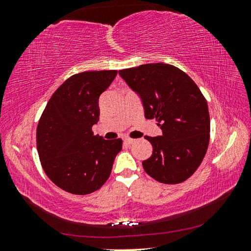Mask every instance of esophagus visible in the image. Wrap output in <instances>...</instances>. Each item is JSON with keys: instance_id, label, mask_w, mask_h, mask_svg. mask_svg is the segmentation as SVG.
I'll use <instances>...</instances> for the list:
<instances>
[{"instance_id": "1", "label": "esophagus", "mask_w": 251, "mask_h": 251, "mask_svg": "<svg viewBox=\"0 0 251 251\" xmlns=\"http://www.w3.org/2000/svg\"><path fill=\"white\" fill-rule=\"evenodd\" d=\"M124 142H125L126 144H128V145H130V144L134 143V139H133V138H129V137H125V138H124Z\"/></svg>"}]
</instances>
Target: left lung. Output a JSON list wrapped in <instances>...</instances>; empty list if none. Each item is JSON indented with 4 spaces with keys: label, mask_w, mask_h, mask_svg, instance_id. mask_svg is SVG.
Masks as SVG:
<instances>
[{
    "label": "left lung",
    "mask_w": 251,
    "mask_h": 251,
    "mask_svg": "<svg viewBox=\"0 0 251 251\" xmlns=\"http://www.w3.org/2000/svg\"><path fill=\"white\" fill-rule=\"evenodd\" d=\"M126 83L141 95L145 117L154 120L163 134L146 136L152 154L143 161L155 180L175 185L197 171L206 155L210 118L205 96L178 67L152 63L120 71Z\"/></svg>",
    "instance_id": "left-lung-1"
}]
</instances>
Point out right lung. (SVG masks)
<instances>
[{
  "label": "right lung",
  "instance_id": "obj_1",
  "mask_svg": "<svg viewBox=\"0 0 251 251\" xmlns=\"http://www.w3.org/2000/svg\"><path fill=\"white\" fill-rule=\"evenodd\" d=\"M116 70L90 71L67 78L50 97L36 129L41 165L59 188L73 195L96 192L108 179L121 138L106 141L92 127L100 120V95Z\"/></svg>",
  "mask_w": 251,
  "mask_h": 251
}]
</instances>
